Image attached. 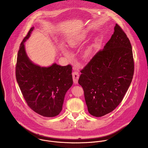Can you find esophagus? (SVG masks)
Masks as SVG:
<instances>
[{"label": "esophagus", "instance_id": "esophagus-1", "mask_svg": "<svg viewBox=\"0 0 148 148\" xmlns=\"http://www.w3.org/2000/svg\"><path fill=\"white\" fill-rule=\"evenodd\" d=\"M73 75V82L74 84H77L78 83V81L79 79V73L77 71H74L72 74Z\"/></svg>", "mask_w": 148, "mask_h": 148}]
</instances>
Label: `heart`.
<instances>
[{"label":"heart","mask_w":148,"mask_h":148,"mask_svg":"<svg viewBox=\"0 0 148 148\" xmlns=\"http://www.w3.org/2000/svg\"><path fill=\"white\" fill-rule=\"evenodd\" d=\"M88 34L87 30H82L81 31L71 37H70L67 41L68 46L71 48H75L82 42L85 40L87 38V36ZM62 52L66 54V51L64 49H62ZM93 53V46L92 45H90L87 47V49L84 50V54L86 58H90L92 56Z\"/></svg>","instance_id":"heart-1"}]
</instances>
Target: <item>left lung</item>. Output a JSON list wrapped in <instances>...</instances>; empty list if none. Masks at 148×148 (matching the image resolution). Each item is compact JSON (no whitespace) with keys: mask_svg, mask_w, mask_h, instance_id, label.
<instances>
[{"mask_svg":"<svg viewBox=\"0 0 148 148\" xmlns=\"http://www.w3.org/2000/svg\"><path fill=\"white\" fill-rule=\"evenodd\" d=\"M134 72L130 41L116 24L103 50L81 71L78 83L84 90L89 113L100 117L114 111L130 87Z\"/></svg>","mask_w":148,"mask_h":148,"instance_id":"1","label":"left lung"}]
</instances>
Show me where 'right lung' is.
Returning a JSON list of instances; mask_svg holds the SVG:
<instances>
[{
	"label": "right lung",
	"mask_w": 148,
	"mask_h": 148,
	"mask_svg": "<svg viewBox=\"0 0 148 148\" xmlns=\"http://www.w3.org/2000/svg\"><path fill=\"white\" fill-rule=\"evenodd\" d=\"M34 28L30 29L20 44L16 66V80L32 110L43 116L54 117L61 111L66 94L73 85L72 67L56 63L41 67L30 60L25 43Z\"/></svg>",
	"instance_id": "add662e5"
}]
</instances>
